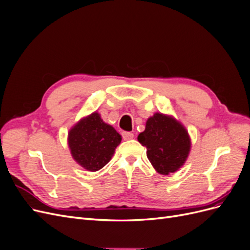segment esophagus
Returning <instances> with one entry per match:
<instances>
[{
    "label": "esophagus",
    "instance_id": "34e87169",
    "mask_svg": "<svg viewBox=\"0 0 250 250\" xmlns=\"http://www.w3.org/2000/svg\"><path fill=\"white\" fill-rule=\"evenodd\" d=\"M122 137L125 141H128V140H132L133 139V133L132 132H123L122 133Z\"/></svg>",
    "mask_w": 250,
    "mask_h": 250
}]
</instances>
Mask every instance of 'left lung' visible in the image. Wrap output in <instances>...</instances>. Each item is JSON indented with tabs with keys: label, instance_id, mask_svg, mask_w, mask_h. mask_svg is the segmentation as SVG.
<instances>
[{
	"label": "left lung",
	"instance_id": "1",
	"mask_svg": "<svg viewBox=\"0 0 250 250\" xmlns=\"http://www.w3.org/2000/svg\"><path fill=\"white\" fill-rule=\"evenodd\" d=\"M138 140L147 148V157L155 171L163 175L183 167L192 145L186 127L173 116L162 112L148 118Z\"/></svg>",
	"mask_w": 250,
	"mask_h": 250
}]
</instances>
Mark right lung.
Masks as SVG:
<instances>
[{
    "label": "right lung",
    "instance_id": "1",
    "mask_svg": "<svg viewBox=\"0 0 250 250\" xmlns=\"http://www.w3.org/2000/svg\"><path fill=\"white\" fill-rule=\"evenodd\" d=\"M121 141V134L98 111L81 118L67 133L74 161L90 172L99 171L111 160Z\"/></svg>",
    "mask_w": 250,
    "mask_h": 250
}]
</instances>
